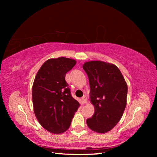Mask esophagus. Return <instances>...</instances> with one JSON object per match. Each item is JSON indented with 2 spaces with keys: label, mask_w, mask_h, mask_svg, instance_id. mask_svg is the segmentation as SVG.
I'll return each mask as SVG.
<instances>
[{
  "label": "esophagus",
  "mask_w": 157,
  "mask_h": 157,
  "mask_svg": "<svg viewBox=\"0 0 157 157\" xmlns=\"http://www.w3.org/2000/svg\"><path fill=\"white\" fill-rule=\"evenodd\" d=\"M81 102L82 104H86V103L87 102V98L86 96H83L82 98L81 99Z\"/></svg>",
  "instance_id": "34e87169"
}]
</instances>
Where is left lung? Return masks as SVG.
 <instances>
[{"label":"left lung","mask_w":157,"mask_h":157,"mask_svg":"<svg viewBox=\"0 0 157 157\" xmlns=\"http://www.w3.org/2000/svg\"><path fill=\"white\" fill-rule=\"evenodd\" d=\"M89 77L95 113L86 124L100 134L112 129L120 121L127 105V84L115 64L102 61H89L83 65Z\"/></svg>","instance_id":"8db88e82"}]
</instances>
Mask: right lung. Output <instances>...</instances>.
<instances>
[{"label":"right lung","instance_id":"right-lung-1","mask_svg":"<svg viewBox=\"0 0 157 157\" xmlns=\"http://www.w3.org/2000/svg\"><path fill=\"white\" fill-rule=\"evenodd\" d=\"M75 64L76 61L71 58L49 59L34 78L32 89L34 112L41 125L52 134L66 132L80 106L71 96L65 80L66 73Z\"/></svg>","mask_w":157,"mask_h":157}]
</instances>
